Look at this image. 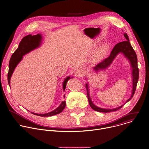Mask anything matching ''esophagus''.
I'll list each match as a JSON object with an SVG mask.
<instances>
[{
  "label": "esophagus",
  "mask_w": 149,
  "mask_h": 149,
  "mask_svg": "<svg viewBox=\"0 0 149 149\" xmlns=\"http://www.w3.org/2000/svg\"><path fill=\"white\" fill-rule=\"evenodd\" d=\"M74 74H75V76L76 77H77V78H81V77H82L83 76V75H84V71H83L82 69H78V70H77L75 72Z\"/></svg>",
  "instance_id": "esophagus-1"
}]
</instances>
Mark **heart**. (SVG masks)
I'll list each match as a JSON object with an SVG mask.
<instances>
[{"mask_svg": "<svg viewBox=\"0 0 149 149\" xmlns=\"http://www.w3.org/2000/svg\"><path fill=\"white\" fill-rule=\"evenodd\" d=\"M107 45H104L102 47H101L95 53L93 57V61L95 62H97L101 60L105 56L107 52Z\"/></svg>", "mask_w": 149, "mask_h": 149, "instance_id": "heart-1", "label": "heart"}]
</instances>
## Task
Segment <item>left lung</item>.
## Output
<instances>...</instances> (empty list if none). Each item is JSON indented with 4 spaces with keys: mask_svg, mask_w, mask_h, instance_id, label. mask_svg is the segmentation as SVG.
I'll list each match as a JSON object with an SVG mask.
<instances>
[{
    "mask_svg": "<svg viewBox=\"0 0 149 149\" xmlns=\"http://www.w3.org/2000/svg\"><path fill=\"white\" fill-rule=\"evenodd\" d=\"M124 35L125 38V39H127V40L121 42L117 43V45H116L114 47V48L113 49L109 57L105 58L101 63L97 64L95 67H94L93 68V69L96 72H97L99 71L106 70L112 64L113 61H114V60L115 59L116 56L119 53H122L125 56V57H126L127 58V60L129 61V62L131 64V69H132V90L131 96L126 101L125 103L120 106V107H116L114 109H110L101 108V107L96 106L92 102L91 98L90 97L89 84L86 83V89L87 91V96H88V101L89 103V105L91 107V108L92 109H93L95 111L102 112V113H109V112H111V111H114L118 110V109H121L128 102H129L132 98V97L134 96V95L135 94V91L136 89L137 83H138V81L139 79V69L138 67V58H137L136 54L130 42V39H129V37H128L127 33H124Z\"/></svg>",
    "mask_w": 149,
    "mask_h": 149,
    "instance_id": "1",
    "label": "left lung"
}]
</instances>
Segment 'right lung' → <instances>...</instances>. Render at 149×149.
I'll use <instances>...</instances> for the list:
<instances>
[{"label": "right lung", "mask_w": 149, "mask_h": 149, "mask_svg": "<svg viewBox=\"0 0 149 149\" xmlns=\"http://www.w3.org/2000/svg\"><path fill=\"white\" fill-rule=\"evenodd\" d=\"M42 36L40 33H38L35 35H32L31 34H30V35H26V36L24 37L22 39L21 41L19 43L18 47L12 54L10 58V60L9 61L8 72L7 74L8 84L9 86H10V79H11V75L17 65L22 60L23 58V56L35 50V49L39 47L42 43ZM72 78H73V77H70V76H68L65 78L63 83V91H64L65 89L67 81ZM64 97L65 98V95H64ZM65 101H63L61 102L60 105L57 109H56L55 110L49 113H45V114H38V113L31 112V113L34 115L40 116V117H50V116H54L61 113L62 111L65 108Z\"/></svg>", "instance_id": "1"}]
</instances>
